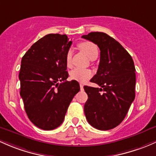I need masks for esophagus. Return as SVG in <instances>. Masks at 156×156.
Masks as SVG:
<instances>
[{
    "label": "esophagus",
    "instance_id": "1",
    "mask_svg": "<svg viewBox=\"0 0 156 156\" xmlns=\"http://www.w3.org/2000/svg\"><path fill=\"white\" fill-rule=\"evenodd\" d=\"M80 87H81V90H83V83H80Z\"/></svg>",
    "mask_w": 156,
    "mask_h": 156
}]
</instances>
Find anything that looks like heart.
I'll return each instance as SVG.
<instances>
[{
  "label": "heart",
  "mask_w": 156,
  "mask_h": 156,
  "mask_svg": "<svg viewBox=\"0 0 156 156\" xmlns=\"http://www.w3.org/2000/svg\"><path fill=\"white\" fill-rule=\"evenodd\" d=\"M81 50H82L90 60H95L97 58L99 55V48L97 45L93 42L86 41L78 45ZM72 57H73V51L71 49L67 51L66 55V63L68 67L72 66ZM92 76V72L89 69H83L75 68L70 72V77L72 79L75 80L79 82H85Z\"/></svg>",
  "instance_id": "heart-1"
}]
</instances>
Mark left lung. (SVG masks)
<instances>
[{"instance_id":"8db88e82","label":"left lung","mask_w":156,"mask_h":156,"mask_svg":"<svg viewBox=\"0 0 156 156\" xmlns=\"http://www.w3.org/2000/svg\"><path fill=\"white\" fill-rule=\"evenodd\" d=\"M82 38L100 49L98 71L90 80L100 87H83L88 96L85 116L93 127L109 130L122 122L135 97L134 61L117 40L105 33L91 32Z\"/></svg>"}]
</instances>
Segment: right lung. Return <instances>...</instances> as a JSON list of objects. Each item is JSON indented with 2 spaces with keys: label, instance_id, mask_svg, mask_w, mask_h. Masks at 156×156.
I'll use <instances>...</instances> for the list:
<instances>
[{
  "label": "right lung",
  "instance_id": "right-lung-1",
  "mask_svg": "<svg viewBox=\"0 0 156 156\" xmlns=\"http://www.w3.org/2000/svg\"><path fill=\"white\" fill-rule=\"evenodd\" d=\"M71 45L65 34H48L22 59L19 77L24 109L31 122L43 130L61 125L70 102L80 90L78 81H66V55Z\"/></svg>",
  "mask_w": 156,
  "mask_h": 156
}]
</instances>
